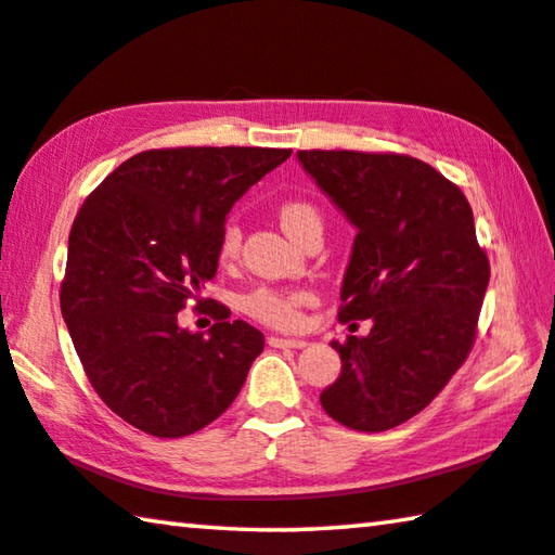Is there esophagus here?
<instances>
[{
    "instance_id": "esophagus-1",
    "label": "esophagus",
    "mask_w": 555,
    "mask_h": 555,
    "mask_svg": "<svg viewBox=\"0 0 555 555\" xmlns=\"http://www.w3.org/2000/svg\"><path fill=\"white\" fill-rule=\"evenodd\" d=\"M267 343L271 347H291V350H300V347L308 345L306 340H300V337H279V335H271Z\"/></svg>"
}]
</instances>
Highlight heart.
I'll list each match as a JSON object with an SVG mask.
<instances>
[{"label": "heart", "instance_id": "b5f03b06", "mask_svg": "<svg viewBox=\"0 0 555 555\" xmlns=\"http://www.w3.org/2000/svg\"><path fill=\"white\" fill-rule=\"evenodd\" d=\"M279 222L284 232L291 240L311 222H321L318 220V212L311 208L308 203H298V201H288L279 208ZM240 249V230L237 224H228L222 230L220 237V259L230 261L234 259ZM315 296L306 288H296V291H281V288H269L261 286L257 291L244 298V311L249 315H255L257 321L274 325V327H298L300 321H304V308L311 306Z\"/></svg>", "mask_w": 555, "mask_h": 555}]
</instances>
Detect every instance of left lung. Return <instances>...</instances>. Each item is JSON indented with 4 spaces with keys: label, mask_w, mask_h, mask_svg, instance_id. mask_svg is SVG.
Instances as JSON below:
<instances>
[{
    "label": "left lung",
    "mask_w": 555,
    "mask_h": 555,
    "mask_svg": "<svg viewBox=\"0 0 555 555\" xmlns=\"http://www.w3.org/2000/svg\"><path fill=\"white\" fill-rule=\"evenodd\" d=\"M298 164L357 230L333 340L340 377L321 391L337 424L379 434L426 409L475 340L490 261L463 191L411 156L298 152Z\"/></svg>",
    "instance_id": "1"
}]
</instances>
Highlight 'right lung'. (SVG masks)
Segmentation results:
<instances>
[{
	"label": "right lung",
	"mask_w": 555,
	"mask_h": 555,
	"mask_svg": "<svg viewBox=\"0 0 555 555\" xmlns=\"http://www.w3.org/2000/svg\"><path fill=\"white\" fill-rule=\"evenodd\" d=\"M291 149L185 146L127 158L88 195L68 237L61 313L107 406L156 438L212 424L264 335L212 304L208 333L178 323L218 271L232 205ZM201 306V304H198Z\"/></svg>",
	"instance_id": "1"
}]
</instances>
